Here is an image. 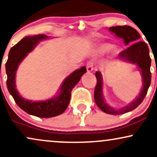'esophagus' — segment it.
<instances>
[{
  "label": "esophagus",
  "instance_id": "1",
  "mask_svg": "<svg viewBox=\"0 0 157 157\" xmlns=\"http://www.w3.org/2000/svg\"><path fill=\"white\" fill-rule=\"evenodd\" d=\"M86 69L88 72H92L93 70V64L92 62H88L86 65Z\"/></svg>",
  "mask_w": 157,
  "mask_h": 157
}]
</instances>
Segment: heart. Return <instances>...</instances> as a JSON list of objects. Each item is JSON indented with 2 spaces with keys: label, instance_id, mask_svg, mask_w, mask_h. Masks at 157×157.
Returning a JSON list of instances; mask_svg holds the SVG:
<instances>
[{
  "label": "heart",
  "instance_id": "1",
  "mask_svg": "<svg viewBox=\"0 0 157 157\" xmlns=\"http://www.w3.org/2000/svg\"><path fill=\"white\" fill-rule=\"evenodd\" d=\"M109 48H110V45H102L101 46L100 50H101V52L104 53V52H106V51H108Z\"/></svg>",
  "mask_w": 157,
  "mask_h": 157
}]
</instances>
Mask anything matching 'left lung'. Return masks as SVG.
Segmentation results:
<instances>
[{
    "label": "left lung",
    "mask_w": 157,
    "mask_h": 157,
    "mask_svg": "<svg viewBox=\"0 0 157 157\" xmlns=\"http://www.w3.org/2000/svg\"><path fill=\"white\" fill-rule=\"evenodd\" d=\"M109 30L114 33L116 36L122 38L124 44L130 45L125 50L120 53L118 58L128 62L136 64L139 67L142 75L143 88L138 96L133 101L130 103L128 106L120 109H114L107 104L103 96L102 92V77L99 72H96L97 83L94 91V99L97 106L101 110L109 114L118 115L122 114L135 109L141 104L146 94L151 80V73L150 71L151 59L149 56V49L146 43L139 40L140 35L138 31L130 26H116L109 27ZM135 43L134 44V43ZM134 44H132V43ZM132 45H131V44Z\"/></svg>",
    "instance_id": "left-lung-1"
}]
</instances>
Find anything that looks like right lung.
<instances>
[{"label": "right lung", "instance_id": "obj_1", "mask_svg": "<svg viewBox=\"0 0 157 157\" xmlns=\"http://www.w3.org/2000/svg\"><path fill=\"white\" fill-rule=\"evenodd\" d=\"M47 38L45 35L27 36L21 39L13 46L9 51L8 60L6 63L7 75V88L10 94L14 99L16 104L27 114L42 118H49L62 114L68 106L71 98V92L86 72V68L82 67L77 69L65 79L60 88V93L48 100L43 101H32L22 98L16 88L15 77L18 66L31 52L40 41Z\"/></svg>", "mask_w": 157, "mask_h": 157}]
</instances>
